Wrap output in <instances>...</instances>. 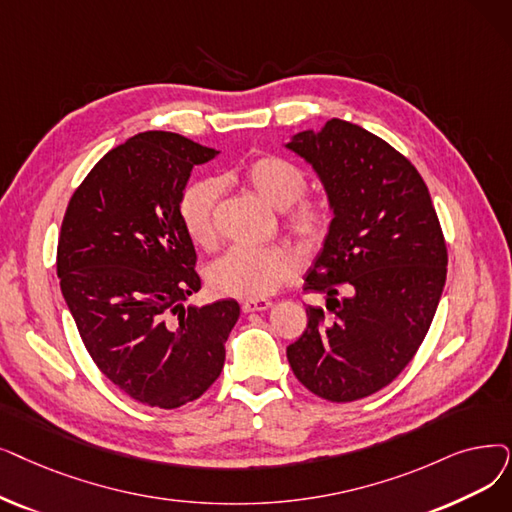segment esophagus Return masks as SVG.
Here are the masks:
<instances>
[{
	"label": "esophagus",
	"instance_id": "esophagus-1",
	"mask_svg": "<svg viewBox=\"0 0 512 512\" xmlns=\"http://www.w3.org/2000/svg\"><path fill=\"white\" fill-rule=\"evenodd\" d=\"M272 307V301L270 299H249L242 303V311L244 314H251V311H265Z\"/></svg>",
	"mask_w": 512,
	"mask_h": 512
}]
</instances>
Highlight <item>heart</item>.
<instances>
[{
	"label": "heart",
	"instance_id": "obj_1",
	"mask_svg": "<svg viewBox=\"0 0 512 512\" xmlns=\"http://www.w3.org/2000/svg\"><path fill=\"white\" fill-rule=\"evenodd\" d=\"M232 180H240L265 205L282 211L286 230L303 247H320L328 236L332 221L330 207L322 198H303L307 188L305 173L295 163L276 154H263L234 175L201 180L184 192L180 203L182 224L198 247L211 249L215 244V213L221 186ZM297 270V253L286 244H270L259 249L236 247L209 265L207 282L217 295L263 299L295 278Z\"/></svg>",
	"mask_w": 512,
	"mask_h": 512
}]
</instances>
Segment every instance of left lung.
<instances>
[{
	"label": "left lung",
	"instance_id": "left-lung-1",
	"mask_svg": "<svg viewBox=\"0 0 512 512\" xmlns=\"http://www.w3.org/2000/svg\"><path fill=\"white\" fill-rule=\"evenodd\" d=\"M286 148L314 167L332 209L305 278L326 309L305 307L307 328L286 358L314 395L355 402L387 387L425 341L446 284V240L416 167L364 127L330 119Z\"/></svg>",
	"mask_w": 512,
	"mask_h": 512
}]
</instances>
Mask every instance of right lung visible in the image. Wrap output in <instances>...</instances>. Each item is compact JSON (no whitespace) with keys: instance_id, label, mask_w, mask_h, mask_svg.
<instances>
[{"instance_id":"add662e5","label":"right lung","mask_w":512,"mask_h":512,"mask_svg":"<svg viewBox=\"0 0 512 512\" xmlns=\"http://www.w3.org/2000/svg\"><path fill=\"white\" fill-rule=\"evenodd\" d=\"M217 150L144 131L106 152L66 207L56 270L81 341L106 379L152 408L201 397L224 368L234 299L201 291L180 203L194 165Z\"/></svg>"}]
</instances>
